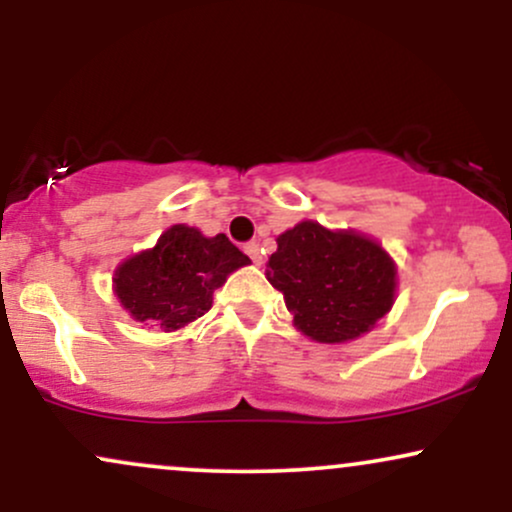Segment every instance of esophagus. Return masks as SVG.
I'll return each instance as SVG.
<instances>
[{
  "label": "esophagus",
  "mask_w": 512,
  "mask_h": 512,
  "mask_svg": "<svg viewBox=\"0 0 512 512\" xmlns=\"http://www.w3.org/2000/svg\"><path fill=\"white\" fill-rule=\"evenodd\" d=\"M245 252H248L252 262H255V264H262V252H260V245H257V243H248V245H245Z\"/></svg>",
  "instance_id": "obj_1"
}]
</instances>
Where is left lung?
<instances>
[{"label":"left lung","mask_w":512,"mask_h":512,"mask_svg":"<svg viewBox=\"0 0 512 512\" xmlns=\"http://www.w3.org/2000/svg\"><path fill=\"white\" fill-rule=\"evenodd\" d=\"M267 279L298 330L339 344L366 334L395 301V264L373 240L303 221L276 238Z\"/></svg>","instance_id":"1"}]
</instances>
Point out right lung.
<instances>
[{
	"mask_svg": "<svg viewBox=\"0 0 512 512\" xmlns=\"http://www.w3.org/2000/svg\"><path fill=\"white\" fill-rule=\"evenodd\" d=\"M223 233L204 238L197 228H168L154 250L139 252L115 272V293L134 320L173 332L211 308V296L233 269L248 264Z\"/></svg>",
	"mask_w": 512,
	"mask_h": 512,
	"instance_id": "1",
	"label": "right lung"
}]
</instances>
